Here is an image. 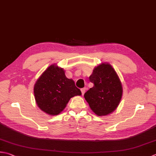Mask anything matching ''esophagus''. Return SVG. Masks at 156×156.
<instances>
[{
    "label": "esophagus",
    "instance_id": "1",
    "mask_svg": "<svg viewBox=\"0 0 156 156\" xmlns=\"http://www.w3.org/2000/svg\"><path fill=\"white\" fill-rule=\"evenodd\" d=\"M86 88H81V92H82V95H84V94L85 93V91H86Z\"/></svg>",
    "mask_w": 156,
    "mask_h": 156
}]
</instances>
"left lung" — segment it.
<instances>
[{"label": "left lung", "mask_w": 156, "mask_h": 156, "mask_svg": "<svg viewBox=\"0 0 156 156\" xmlns=\"http://www.w3.org/2000/svg\"><path fill=\"white\" fill-rule=\"evenodd\" d=\"M89 80L93 83L84 93L91 109L98 115H105L114 112L122 95V87L114 68L109 63H102L93 70Z\"/></svg>", "instance_id": "left-lung-1"}]
</instances>
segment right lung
<instances>
[{"instance_id":"1","label":"right lung","mask_w":156,"mask_h":156,"mask_svg":"<svg viewBox=\"0 0 156 156\" xmlns=\"http://www.w3.org/2000/svg\"><path fill=\"white\" fill-rule=\"evenodd\" d=\"M34 93L39 108L53 115L63 110L70 98L82 94L74 80L67 78L63 69L55 65L48 67L36 81Z\"/></svg>"}]
</instances>
